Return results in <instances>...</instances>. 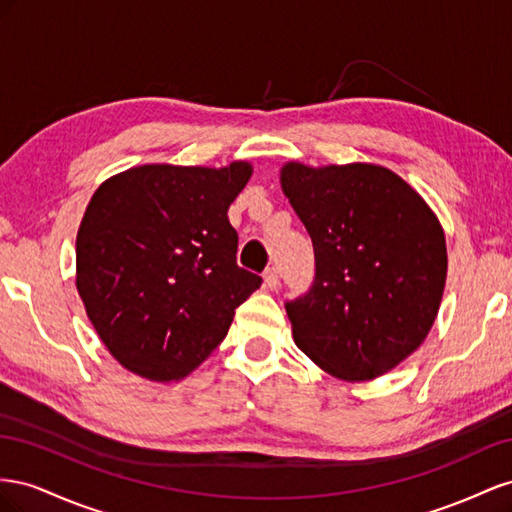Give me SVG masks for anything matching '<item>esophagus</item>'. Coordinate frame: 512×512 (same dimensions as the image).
I'll use <instances>...</instances> for the list:
<instances>
[{"label":"esophagus","mask_w":512,"mask_h":512,"mask_svg":"<svg viewBox=\"0 0 512 512\" xmlns=\"http://www.w3.org/2000/svg\"><path fill=\"white\" fill-rule=\"evenodd\" d=\"M264 283H266L268 289H276V287H279V270H276L274 266L268 268V270L264 272Z\"/></svg>","instance_id":"34e87169"}]
</instances>
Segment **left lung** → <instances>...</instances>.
Masks as SVG:
<instances>
[{
	"instance_id": "8db88e82",
	"label": "left lung",
	"mask_w": 512,
	"mask_h": 512,
	"mask_svg": "<svg viewBox=\"0 0 512 512\" xmlns=\"http://www.w3.org/2000/svg\"><path fill=\"white\" fill-rule=\"evenodd\" d=\"M281 186L315 251L311 289L285 304L296 345L347 382L388 373L427 339L440 309V221L397 173L371 163H287Z\"/></svg>"
}]
</instances>
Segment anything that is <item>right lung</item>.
<instances>
[{"instance_id":"right-lung-1","label":"right lung","mask_w":512,"mask_h":512,"mask_svg":"<svg viewBox=\"0 0 512 512\" xmlns=\"http://www.w3.org/2000/svg\"><path fill=\"white\" fill-rule=\"evenodd\" d=\"M253 167L141 165L113 175L77 233V289L100 341L152 382L182 379L227 337L261 276L236 264L227 210Z\"/></svg>"}]
</instances>
